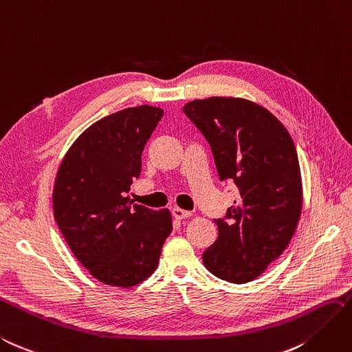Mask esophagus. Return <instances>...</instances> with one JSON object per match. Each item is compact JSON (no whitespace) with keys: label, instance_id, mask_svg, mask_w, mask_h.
I'll use <instances>...</instances> for the list:
<instances>
[{"label":"esophagus","instance_id":"34e87169","mask_svg":"<svg viewBox=\"0 0 352 352\" xmlns=\"http://www.w3.org/2000/svg\"><path fill=\"white\" fill-rule=\"evenodd\" d=\"M172 213H173V216H175V219H179V221L186 219V217L192 216V213H191V212L184 210V208H179V207H175Z\"/></svg>","mask_w":352,"mask_h":352}]
</instances>
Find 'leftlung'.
<instances>
[{"mask_svg": "<svg viewBox=\"0 0 352 352\" xmlns=\"http://www.w3.org/2000/svg\"><path fill=\"white\" fill-rule=\"evenodd\" d=\"M185 116L210 145L221 182L239 198L203 253L217 278L244 284L268 268L289 245L302 212V180L292 136L272 113L240 98L188 102Z\"/></svg>", "mask_w": 352, "mask_h": 352, "instance_id": "1", "label": "left lung"}]
</instances>
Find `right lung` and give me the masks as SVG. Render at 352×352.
<instances>
[{
	"instance_id": "right-lung-1",
	"label": "right lung",
	"mask_w": 352,
	"mask_h": 352,
	"mask_svg": "<svg viewBox=\"0 0 352 352\" xmlns=\"http://www.w3.org/2000/svg\"><path fill=\"white\" fill-rule=\"evenodd\" d=\"M164 111L142 105L91 124L62 160L53 191L54 219L84 268L100 283L133 287L157 268L172 214L135 204L130 186Z\"/></svg>"
}]
</instances>
